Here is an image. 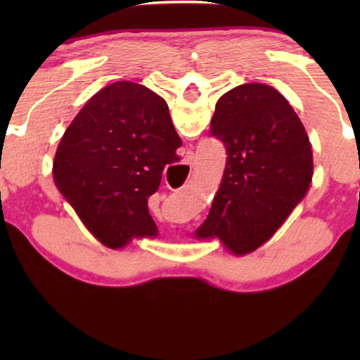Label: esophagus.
Listing matches in <instances>:
<instances>
[{"instance_id":"1","label":"esophagus","mask_w":360,"mask_h":360,"mask_svg":"<svg viewBox=\"0 0 360 360\" xmlns=\"http://www.w3.org/2000/svg\"><path fill=\"white\" fill-rule=\"evenodd\" d=\"M188 164H191V166L194 164V162H193V154L188 155Z\"/></svg>"}]
</instances>
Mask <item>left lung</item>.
I'll list each match as a JSON object with an SVG mask.
<instances>
[{
    "label": "left lung",
    "instance_id": "8db88e82",
    "mask_svg": "<svg viewBox=\"0 0 360 360\" xmlns=\"http://www.w3.org/2000/svg\"><path fill=\"white\" fill-rule=\"evenodd\" d=\"M212 135L226 147V166L196 237H218L233 254L259 249L278 232L313 177V152L303 123L272 86L247 82L214 106Z\"/></svg>",
    "mask_w": 360,
    "mask_h": 360
}]
</instances>
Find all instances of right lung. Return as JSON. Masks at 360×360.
Listing matches in <instances>:
<instances>
[{
  "mask_svg": "<svg viewBox=\"0 0 360 360\" xmlns=\"http://www.w3.org/2000/svg\"><path fill=\"white\" fill-rule=\"evenodd\" d=\"M181 146L164 98L117 81L91 96L64 131L53 183L103 245L122 249L155 233L147 198Z\"/></svg>",
  "mask_w": 360,
  "mask_h": 360,
  "instance_id": "right-lung-1",
  "label": "right lung"
}]
</instances>
